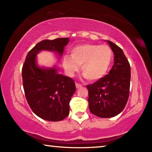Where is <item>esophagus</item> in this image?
<instances>
[{
  "label": "esophagus",
  "instance_id": "1",
  "mask_svg": "<svg viewBox=\"0 0 152 152\" xmlns=\"http://www.w3.org/2000/svg\"><path fill=\"white\" fill-rule=\"evenodd\" d=\"M75 86H76V88L79 89V88H81L82 87V85L80 84H78V83H76L75 84Z\"/></svg>",
  "mask_w": 152,
  "mask_h": 152
}]
</instances>
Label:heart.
Returning <instances> with one entry per match:
<instances>
[{"mask_svg":"<svg viewBox=\"0 0 152 152\" xmlns=\"http://www.w3.org/2000/svg\"><path fill=\"white\" fill-rule=\"evenodd\" d=\"M113 57V52L107 45L84 43L75 46L70 50V56H64L62 64L69 76L78 71L81 66L82 73L87 80L97 81L107 75Z\"/></svg>","mask_w":152,"mask_h":152,"instance_id":"1","label":"heart"}]
</instances>
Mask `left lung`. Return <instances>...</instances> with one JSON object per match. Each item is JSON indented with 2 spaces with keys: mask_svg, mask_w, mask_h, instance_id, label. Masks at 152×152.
Instances as JSON below:
<instances>
[{
  "mask_svg": "<svg viewBox=\"0 0 152 152\" xmlns=\"http://www.w3.org/2000/svg\"><path fill=\"white\" fill-rule=\"evenodd\" d=\"M114 54V64L109 74L88 85L90 111L97 117L109 118L121 113L129 95L131 68L122 50L110 41Z\"/></svg>",
  "mask_w": 152,
  "mask_h": 152,
  "instance_id": "8db88e82",
  "label": "left lung"
}]
</instances>
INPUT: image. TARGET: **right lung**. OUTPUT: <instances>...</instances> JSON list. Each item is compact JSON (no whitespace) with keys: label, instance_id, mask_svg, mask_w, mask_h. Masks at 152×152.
Returning a JSON list of instances; mask_svg holds the SVG:
<instances>
[{"label":"right lung","instance_id":"obj_1","mask_svg":"<svg viewBox=\"0 0 152 152\" xmlns=\"http://www.w3.org/2000/svg\"><path fill=\"white\" fill-rule=\"evenodd\" d=\"M68 42V38L40 41L28 53L23 66V88L28 104L37 116L48 121L57 122L67 117L76 87L71 78L59 73L56 65L39 66L37 55L41 51H49L60 59Z\"/></svg>","mask_w":152,"mask_h":152}]
</instances>
